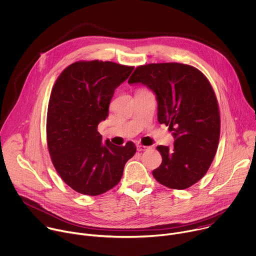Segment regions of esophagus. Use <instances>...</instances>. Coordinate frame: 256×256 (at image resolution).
<instances>
[{
	"instance_id": "34e87169",
	"label": "esophagus",
	"mask_w": 256,
	"mask_h": 256,
	"mask_svg": "<svg viewBox=\"0 0 256 256\" xmlns=\"http://www.w3.org/2000/svg\"><path fill=\"white\" fill-rule=\"evenodd\" d=\"M147 149H149L148 146H144V145H137V150L138 151H146Z\"/></svg>"
}]
</instances>
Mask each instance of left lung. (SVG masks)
Returning <instances> with one entry per match:
<instances>
[{"mask_svg":"<svg viewBox=\"0 0 256 256\" xmlns=\"http://www.w3.org/2000/svg\"><path fill=\"white\" fill-rule=\"evenodd\" d=\"M128 82L142 84L156 96L158 119L168 126L174 147L160 145L162 162L152 172L162 184L184 190L208 172L220 138V112L214 90L202 72L184 64L136 68Z\"/></svg>","mask_w":256,"mask_h":256,"instance_id":"8db88e82","label":"left lung"}]
</instances>
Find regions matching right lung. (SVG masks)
Here are the masks:
<instances>
[{"label":"right lung","mask_w":256,"mask_h":256,"mask_svg":"<svg viewBox=\"0 0 256 256\" xmlns=\"http://www.w3.org/2000/svg\"><path fill=\"white\" fill-rule=\"evenodd\" d=\"M134 66L112 62H76L58 78L51 90L46 135L52 164L76 192L98 196L120 182L125 164L135 154L129 141L117 146L102 142L100 122L109 115L114 92Z\"/></svg>","instance_id":"right-lung-1"}]
</instances>
